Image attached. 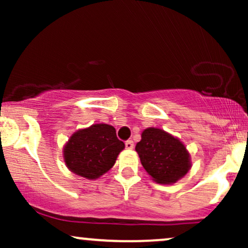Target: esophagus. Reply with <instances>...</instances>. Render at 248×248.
Returning <instances> with one entry per match:
<instances>
[{"label": "esophagus", "mask_w": 248, "mask_h": 248, "mask_svg": "<svg viewBox=\"0 0 248 248\" xmlns=\"http://www.w3.org/2000/svg\"><path fill=\"white\" fill-rule=\"evenodd\" d=\"M124 146H126L127 149H133L134 142L132 140H128V141H126V143H124Z\"/></svg>", "instance_id": "obj_1"}]
</instances>
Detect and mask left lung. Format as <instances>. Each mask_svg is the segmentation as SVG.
I'll return each instance as SVG.
<instances>
[{"mask_svg":"<svg viewBox=\"0 0 248 248\" xmlns=\"http://www.w3.org/2000/svg\"><path fill=\"white\" fill-rule=\"evenodd\" d=\"M135 150L141 164L158 184H173L191 168L190 154L179 139L160 128H147Z\"/></svg>","mask_w":248,"mask_h":248,"instance_id":"8db88e82","label":"left lung"}]
</instances>
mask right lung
<instances>
[{"mask_svg":"<svg viewBox=\"0 0 248 248\" xmlns=\"http://www.w3.org/2000/svg\"><path fill=\"white\" fill-rule=\"evenodd\" d=\"M124 143L110 124H92L77 130L64 146V161L76 175L96 179L114 166Z\"/></svg>","mask_w":248,"mask_h":248,"instance_id":"add662e5","label":"right lung"}]
</instances>
